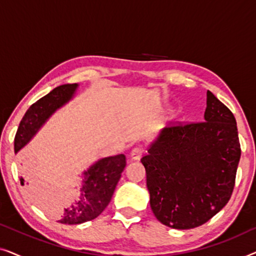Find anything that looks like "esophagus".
Here are the masks:
<instances>
[{
  "instance_id": "obj_1",
  "label": "esophagus",
  "mask_w": 256,
  "mask_h": 256,
  "mask_svg": "<svg viewBox=\"0 0 256 256\" xmlns=\"http://www.w3.org/2000/svg\"><path fill=\"white\" fill-rule=\"evenodd\" d=\"M143 152H144V149H143L141 146H135V148L132 149L130 155H129V156H130V158L132 160H138L141 158Z\"/></svg>"
}]
</instances>
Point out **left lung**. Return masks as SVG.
I'll return each mask as SVG.
<instances>
[{
  "label": "left lung",
  "mask_w": 256,
  "mask_h": 256,
  "mask_svg": "<svg viewBox=\"0 0 256 256\" xmlns=\"http://www.w3.org/2000/svg\"><path fill=\"white\" fill-rule=\"evenodd\" d=\"M206 96L205 121L163 128L141 160L152 211L171 228L202 225L233 192L241 155L236 121L214 94Z\"/></svg>",
  "instance_id": "obj_1"
}]
</instances>
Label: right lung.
<instances>
[{
  "mask_svg": "<svg viewBox=\"0 0 256 256\" xmlns=\"http://www.w3.org/2000/svg\"><path fill=\"white\" fill-rule=\"evenodd\" d=\"M79 84H65L56 87L28 110L16 132V154L31 141L52 114L76 96ZM124 166V154L102 157L90 164L82 172L74 200L64 210L58 222L66 225H78L100 216L110 204Z\"/></svg>",
  "mask_w": 256,
  "mask_h": 256,
  "instance_id": "right-lung-1",
  "label": "right lung"
}]
</instances>
